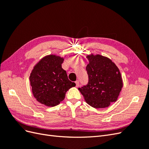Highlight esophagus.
<instances>
[{"mask_svg":"<svg viewBox=\"0 0 149 149\" xmlns=\"http://www.w3.org/2000/svg\"><path fill=\"white\" fill-rule=\"evenodd\" d=\"M75 83H76V87H79V81L78 80L76 81Z\"/></svg>","mask_w":149,"mask_h":149,"instance_id":"obj_1","label":"esophagus"}]
</instances>
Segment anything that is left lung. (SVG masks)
<instances>
[{
    "instance_id": "8db88e82",
    "label": "left lung",
    "mask_w": 149,
    "mask_h": 149,
    "mask_svg": "<svg viewBox=\"0 0 149 149\" xmlns=\"http://www.w3.org/2000/svg\"><path fill=\"white\" fill-rule=\"evenodd\" d=\"M87 58L88 82L78 89L89 105L94 108L108 107L117 101L123 88L120 71L108 58L100 55Z\"/></svg>"
}]
</instances>
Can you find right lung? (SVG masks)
Wrapping results in <instances>:
<instances>
[{"mask_svg": "<svg viewBox=\"0 0 149 149\" xmlns=\"http://www.w3.org/2000/svg\"><path fill=\"white\" fill-rule=\"evenodd\" d=\"M63 58L55 55L43 58L35 66L30 76L34 97L47 106H55L65 97L66 91L76 84L69 80L62 68Z\"/></svg>", "mask_w": 149, "mask_h": 149, "instance_id": "right-lung-1", "label": "right lung"}]
</instances>
